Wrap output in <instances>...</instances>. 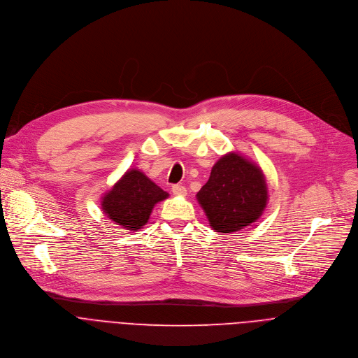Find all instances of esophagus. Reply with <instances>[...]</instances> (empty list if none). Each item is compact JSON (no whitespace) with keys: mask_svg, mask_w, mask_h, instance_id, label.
I'll return each mask as SVG.
<instances>
[{"mask_svg":"<svg viewBox=\"0 0 358 358\" xmlns=\"http://www.w3.org/2000/svg\"><path fill=\"white\" fill-rule=\"evenodd\" d=\"M172 193L175 194V196H186V187L185 186H182V185H173L172 186Z\"/></svg>","mask_w":358,"mask_h":358,"instance_id":"34e87169","label":"esophagus"}]
</instances>
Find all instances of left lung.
Here are the masks:
<instances>
[{"instance_id":"1","label":"left lung","mask_w":358,"mask_h":358,"mask_svg":"<svg viewBox=\"0 0 358 358\" xmlns=\"http://www.w3.org/2000/svg\"><path fill=\"white\" fill-rule=\"evenodd\" d=\"M196 197L213 230L236 233L261 217L268 201V187L257 164L238 152H229L214 164L207 183Z\"/></svg>"}]
</instances>
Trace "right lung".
<instances>
[{"instance_id":"add662e5","label":"right lung","mask_w":358,"mask_h":358,"mask_svg":"<svg viewBox=\"0 0 358 358\" xmlns=\"http://www.w3.org/2000/svg\"><path fill=\"white\" fill-rule=\"evenodd\" d=\"M168 196L141 171L129 169L101 197V208L115 224L136 231L148 223L154 206Z\"/></svg>"}]
</instances>
